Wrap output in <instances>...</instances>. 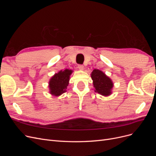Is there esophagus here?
<instances>
[{
  "label": "esophagus",
  "instance_id": "1",
  "mask_svg": "<svg viewBox=\"0 0 156 156\" xmlns=\"http://www.w3.org/2000/svg\"><path fill=\"white\" fill-rule=\"evenodd\" d=\"M78 68L79 70H81V71L84 70V66L83 65H78Z\"/></svg>",
  "mask_w": 156,
  "mask_h": 156
}]
</instances>
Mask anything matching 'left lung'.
<instances>
[{"label": "left lung", "instance_id": "left-lung-1", "mask_svg": "<svg viewBox=\"0 0 156 156\" xmlns=\"http://www.w3.org/2000/svg\"><path fill=\"white\" fill-rule=\"evenodd\" d=\"M93 81L94 91L103 96H109L112 94L114 83L111 79L100 69H95L90 74Z\"/></svg>", "mask_w": 156, "mask_h": 156}]
</instances>
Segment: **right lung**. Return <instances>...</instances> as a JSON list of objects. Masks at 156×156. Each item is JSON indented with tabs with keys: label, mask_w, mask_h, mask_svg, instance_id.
Wrapping results in <instances>:
<instances>
[{
	"label": "right lung",
	"mask_w": 156,
	"mask_h": 156,
	"mask_svg": "<svg viewBox=\"0 0 156 156\" xmlns=\"http://www.w3.org/2000/svg\"><path fill=\"white\" fill-rule=\"evenodd\" d=\"M72 73L73 70L65 69L59 71L51 77L49 81V93L51 95L58 97L66 92L70 75Z\"/></svg>",
	"instance_id": "right-lung-1"
}]
</instances>
